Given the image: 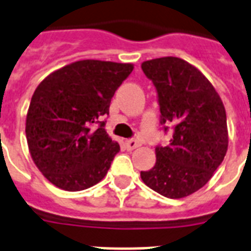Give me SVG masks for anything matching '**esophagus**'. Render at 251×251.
Listing matches in <instances>:
<instances>
[{
  "label": "esophagus",
  "mask_w": 251,
  "mask_h": 251,
  "mask_svg": "<svg viewBox=\"0 0 251 251\" xmlns=\"http://www.w3.org/2000/svg\"><path fill=\"white\" fill-rule=\"evenodd\" d=\"M125 147L127 151H132L135 150L136 147H139V142L135 139H127L125 142Z\"/></svg>",
  "instance_id": "esophagus-1"
}]
</instances>
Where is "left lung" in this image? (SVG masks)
<instances>
[{"label": "left lung", "instance_id": "obj_1", "mask_svg": "<svg viewBox=\"0 0 251 251\" xmlns=\"http://www.w3.org/2000/svg\"><path fill=\"white\" fill-rule=\"evenodd\" d=\"M142 69L157 91L162 129L173 135L168 146L156 147V164L140 176L162 196L182 199L206 184L225 158V105L209 79L183 59H152Z\"/></svg>", "mask_w": 251, "mask_h": 251}]
</instances>
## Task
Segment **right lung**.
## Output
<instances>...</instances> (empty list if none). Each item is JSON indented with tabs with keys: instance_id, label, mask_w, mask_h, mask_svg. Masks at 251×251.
Instances as JSON below:
<instances>
[{
	"instance_id": "obj_1",
	"label": "right lung",
	"mask_w": 251,
	"mask_h": 251,
	"mask_svg": "<svg viewBox=\"0 0 251 251\" xmlns=\"http://www.w3.org/2000/svg\"><path fill=\"white\" fill-rule=\"evenodd\" d=\"M132 68L79 60L38 85L26 113L25 135L34 164L52 184L75 192L104 178L120 146L108 136L101 120Z\"/></svg>"
}]
</instances>
